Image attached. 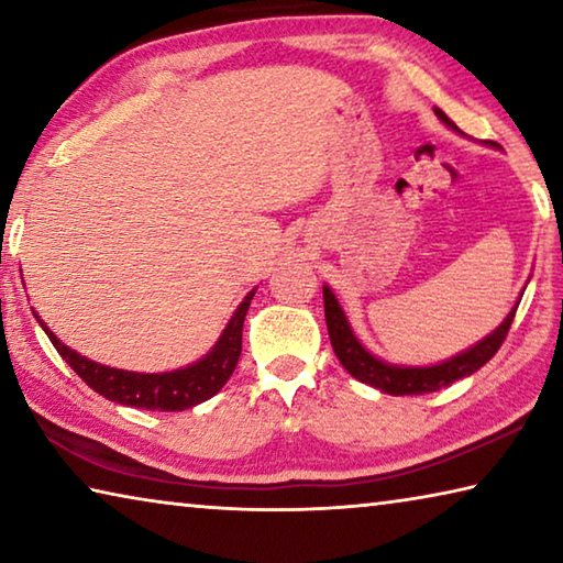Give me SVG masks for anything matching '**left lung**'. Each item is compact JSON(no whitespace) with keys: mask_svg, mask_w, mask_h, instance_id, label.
Returning a JSON list of instances; mask_svg holds the SVG:
<instances>
[{"mask_svg":"<svg viewBox=\"0 0 563 563\" xmlns=\"http://www.w3.org/2000/svg\"><path fill=\"white\" fill-rule=\"evenodd\" d=\"M434 113L437 119L446 123L452 131H460L456 129V123L446 117L442 109H434ZM322 300H325V322H328L330 342L340 360V365L345 367L352 377L360 379V383L377 387L379 393H387L395 397L434 393V389L450 387L452 383H456V379L474 375L476 369L487 365V362L497 355V350L501 347L504 338H507L511 320L517 316V308H519V305H514L511 312L504 318V322L497 330L489 332L487 338L476 342V345H472L470 350L460 352V355L444 360L440 365L407 367V365H389V362L375 357L373 352L362 345V342L355 338V332H352L345 310L340 308L335 292H332L328 285H322Z\"/></svg>","mask_w":563,"mask_h":563,"instance_id":"1","label":"left lung"}]
</instances>
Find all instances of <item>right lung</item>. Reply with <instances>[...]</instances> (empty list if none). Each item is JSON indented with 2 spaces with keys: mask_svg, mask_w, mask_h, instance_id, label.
<instances>
[{
  "mask_svg": "<svg viewBox=\"0 0 563 563\" xmlns=\"http://www.w3.org/2000/svg\"><path fill=\"white\" fill-rule=\"evenodd\" d=\"M255 290H251L238 305L233 318L228 320L223 335L218 338L213 350L208 352L194 365L170 369V373H129V369H117L109 365H99L89 357L79 355L71 347H66L64 342L46 328V322L40 320L46 335H49L52 345L56 352L66 360L76 375L87 383L93 393L103 395L111 402L126 405V407H141V409H158V412H184L196 405L211 399L218 389H221L228 379H231L233 369L238 365L243 347V320L245 312L251 308Z\"/></svg>",
  "mask_w": 563,
  "mask_h": 563,
  "instance_id": "1",
  "label": "right lung"
}]
</instances>
